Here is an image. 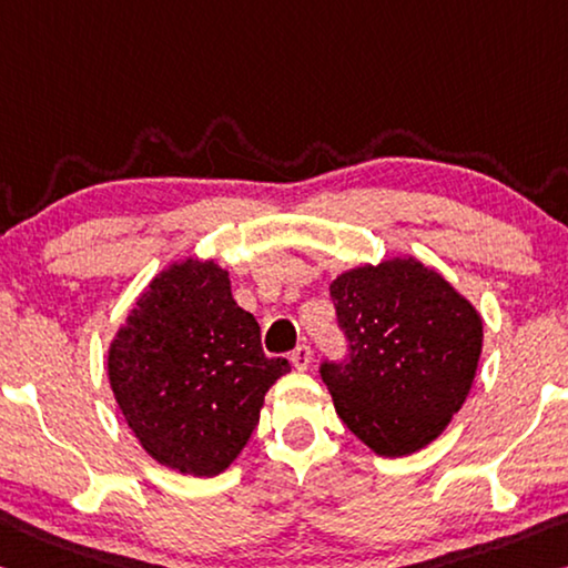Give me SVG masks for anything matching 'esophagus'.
<instances>
[{"label": "esophagus", "instance_id": "esophagus-1", "mask_svg": "<svg viewBox=\"0 0 568 568\" xmlns=\"http://www.w3.org/2000/svg\"><path fill=\"white\" fill-rule=\"evenodd\" d=\"M311 358H313V351H311V346H305V344H301L298 348L293 351L291 354V364L298 368V372H305V368L311 366Z\"/></svg>", "mask_w": 568, "mask_h": 568}]
</instances>
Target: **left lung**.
<instances>
[{
  "label": "left lung",
  "mask_w": 568,
  "mask_h": 568,
  "mask_svg": "<svg viewBox=\"0 0 568 568\" xmlns=\"http://www.w3.org/2000/svg\"><path fill=\"white\" fill-rule=\"evenodd\" d=\"M344 362L321 364L344 425L382 457H404L443 435L470 394L483 318L417 257L358 265L331 283Z\"/></svg>",
  "instance_id": "8db88e82"
}]
</instances>
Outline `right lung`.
<instances>
[{"label": "right lung", "mask_w": 568, "mask_h": 568, "mask_svg": "<svg viewBox=\"0 0 568 568\" xmlns=\"http://www.w3.org/2000/svg\"><path fill=\"white\" fill-rule=\"evenodd\" d=\"M287 372V358L265 356L257 321L214 260L161 270L108 348L113 397L141 447L194 478L235 463L267 389Z\"/></svg>", "instance_id": "add662e5"}]
</instances>
